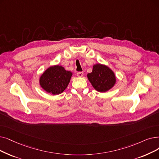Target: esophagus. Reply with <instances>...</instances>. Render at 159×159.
Instances as JSON below:
<instances>
[{
	"instance_id": "obj_1",
	"label": "esophagus",
	"mask_w": 159,
	"mask_h": 159,
	"mask_svg": "<svg viewBox=\"0 0 159 159\" xmlns=\"http://www.w3.org/2000/svg\"><path fill=\"white\" fill-rule=\"evenodd\" d=\"M83 75H84V73L82 72V71H80V72H77V77H82V76H83Z\"/></svg>"
}]
</instances>
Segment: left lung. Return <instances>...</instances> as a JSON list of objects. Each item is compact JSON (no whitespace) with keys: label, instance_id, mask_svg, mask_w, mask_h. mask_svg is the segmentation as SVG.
<instances>
[{"label":"left lung","instance_id":"1","mask_svg":"<svg viewBox=\"0 0 159 159\" xmlns=\"http://www.w3.org/2000/svg\"><path fill=\"white\" fill-rule=\"evenodd\" d=\"M87 77L93 87L99 92L109 90L116 83L114 72L107 66L99 64L93 66L92 72Z\"/></svg>","mask_w":159,"mask_h":159}]
</instances>
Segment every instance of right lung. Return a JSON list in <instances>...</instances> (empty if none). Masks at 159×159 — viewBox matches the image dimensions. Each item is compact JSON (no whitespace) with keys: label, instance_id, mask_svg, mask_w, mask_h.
I'll return each instance as SVG.
<instances>
[{"label":"right lung","instance_id":"1","mask_svg":"<svg viewBox=\"0 0 159 159\" xmlns=\"http://www.w3.org/2000/svg\"><path fill=\"white\" fill-rule=\"evenodd\" d=\"M72 73L60 66L50 67L41 76L39 83L45 90L53 95L64 92L70 82Z\"/></svg>","mask_w":159,"mask_h":159}]
</instances>
